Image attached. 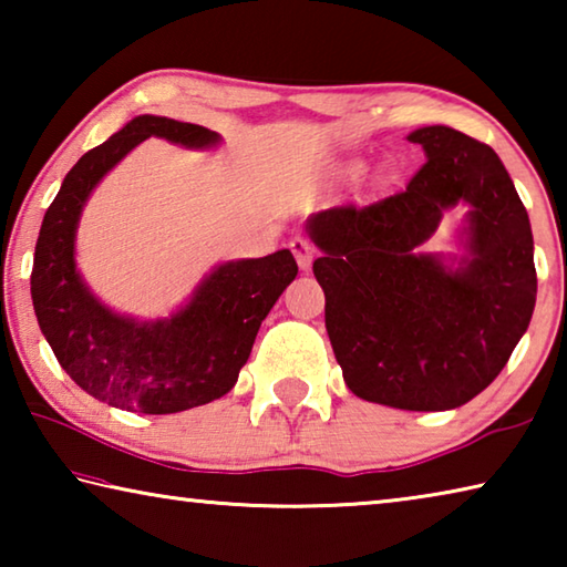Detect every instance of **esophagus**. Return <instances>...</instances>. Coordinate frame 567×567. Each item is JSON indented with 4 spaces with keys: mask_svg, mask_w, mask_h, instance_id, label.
I'll use <instances>...</instances> for the list:
<instances>
[{
    "mask_svg": "<svg viewBox=\"0 0 567 567\" xmlns=\"http://www.w3.org/2000/svg\"><path fill=\"white\" fill-rule=\"evenodd\" d=\"M290 249H292L297 265H300L302 270H307V267H310V262H312V255H315V247H312L310 239H307L305 235H295L290 239Z\"/></svg>",
    "mask_w": 567,
    "mask_h": 567,
    "instance_id": "1",
    "label": "esophagus"
}]
</instances>
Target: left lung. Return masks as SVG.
I'll list each match as a JSON object with an SVG mask.
<instances>
[{"label":"left lung","instance_id":"left-lung-1","mask_svg":"<svg viewBox=\"0 0 567 567\" xmlns=\"http://www.w3.org/2000/svg\"><path fill=\"white\" fill-rule=\"evenodd\" d=\"M425 165L372 205H338L307 229L322 257L324 328L354 395L398 410H453L480 395L530 324V219L493 147L445 124L408 137ZM471 205L457 268L419 245L444 209Z\"/></svg>","mask_w":567,"mask_h":567}]
</instances>
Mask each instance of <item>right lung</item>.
Returning <instances> with one entry per match:
<instances>
[{
	"label": "right lung",
	"instance_id": "1",
	"mask_svg": "<svg viewBox=\"0 0 567 567\" xmlns=\"http://www.w3.org/2000/svg\"><path fill=\"white\" fill-rule=\"evenodd\" d=\"M213 147L217 132L140 114L66 172L37 237L32 302L42 334L76 385L112 408L169 415L207 405L235 388L267 312L295 280L290 249L225 262L167 320L140 322L112 312L82 282L74 235L100 179L147 137Z\"/></svg>",
	"mask_w": 567,
	"mask_h": 567
}]
</instances>
